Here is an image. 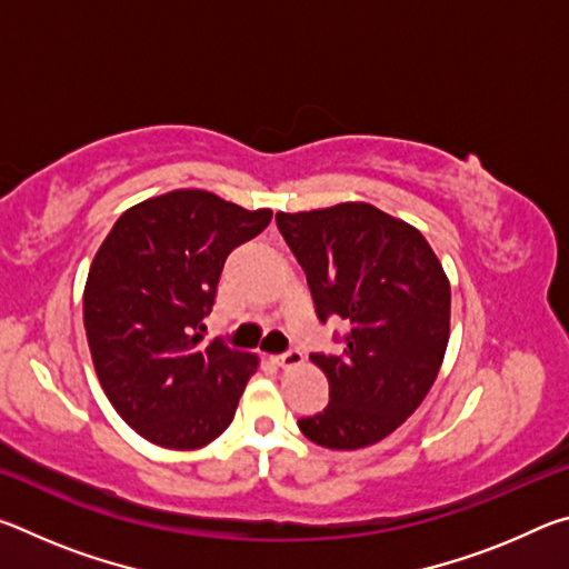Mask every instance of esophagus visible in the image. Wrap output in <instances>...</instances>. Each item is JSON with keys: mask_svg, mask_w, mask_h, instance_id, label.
<instances>
[{"mask_svg": "<svg viewBox=\"0 0 569 569\" xmlns=\"http://www.w3.org/2000/svg\"><path fill=\"white\" fill-rule=\"evenodd\" d=\"M276 366H281V369H298V366H303V353L298 351H288V353H281V356H273Z\"/></svg>", "mask_w": 569, "mask_h": 569, "instance_id": "esophagus-1", "label": "esophagus"}]
</instances>
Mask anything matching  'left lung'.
<instances>
[{
  "mask_svg": "<svg viewBox=\"0 0 569 569\" xmlns=\"http://www.w3.org/2000/svg\"><path fill=\"white\" fill-rule=\"evenodd\" d=\"M319 319L349 321L343 356L313 353L329 407L298 421L326 449L387 439L427 397L449 343L451 288L417 228L369 203L276 213Z\"/></svg>",
  "mask_w": 569,
  "mask_h": 569,
  "instance_id": "1",
  "label": "left lung"
}]
</instances>
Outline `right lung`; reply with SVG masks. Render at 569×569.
<instances>
[{"instance_id": "right-lung-1", "label": "right lung", "mask_w": 569, "mask_h": 569, "mask_svg": "<svg viewBox=\"0 0 569 569\" xmlns=\"http://www.w3.org/2000/svg\"><path fill=\"white\" fill-rule=\"evenodd\" d=\"M271 218V208L180 188L124 210L94 253L82 296L94 373L152 445L200 449L233 421L261 359L203 343V319L230 250Z\"/></svg>"}]
</instances>
